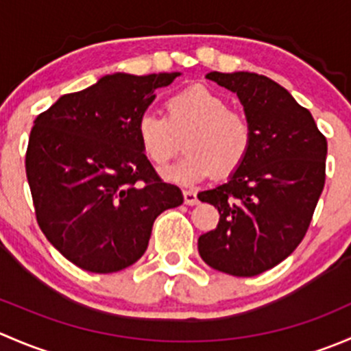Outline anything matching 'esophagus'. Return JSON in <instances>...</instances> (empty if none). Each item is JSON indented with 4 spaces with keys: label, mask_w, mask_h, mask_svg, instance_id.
Wrapping results in <instances>:
<instances>
[{
    "label": "esophagus",
    "mask_w": 351,
    "mask_h": 351,
    "mask_svg": "<svg viewBox=\"0 0 351 351\" xmlns=\"http://www.w3.org/2000/svg\"><path fill=\"white\" fill-rule=\"evenodd\" d=\"M183 200H185L186 205H197L198 204V197L193 190H185V192H183Z\"/></svg>",
    "instance_id": "obj_1"
}]
</instances>
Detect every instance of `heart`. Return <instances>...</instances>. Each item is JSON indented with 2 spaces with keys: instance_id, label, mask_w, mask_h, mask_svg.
Listing matches in <instances>:
<instances>
[{
  "instance_id": "heart-1",
  "label": "heart",
  "mask_w": 351,
  "mask_h": 351,
  "mask_svg": "<svg viewBox=\"0 0 351 351\" xmlns=\"http://www.w3.org/2000/svg\"><path fill=\"white\" fill-rule=\"evenodd\" d=\"M186 154L161 169V176L180 185H193L212 173L229 175L246 159L253 129L243 113L229 110L224 97L205 86H192L173 95L168 117L144 112L137 120V139L154 165H165L178 149V136L188 130Z\"/></svg>"
}]
</instances>
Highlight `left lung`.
<instances>
[{"mask_svg": "<svg viewBox=\"0 0 351 351\" xmlns=\"http://www.w3.org/2000/svg\"><path fill=\"white\" fill-rule=\"evenodd\" d=\"M205 77L238 95L253 143L228 182L198 193L221 215L217 228L198 238V253L214 270L254 277L306 236L324 189L328 143L309 110L270 77L246 71Z\"/></svg>", "mask_w": 351, "mask_h": 351, "instance_id": "8db88e82", "label": "left lung"}]
</instances>
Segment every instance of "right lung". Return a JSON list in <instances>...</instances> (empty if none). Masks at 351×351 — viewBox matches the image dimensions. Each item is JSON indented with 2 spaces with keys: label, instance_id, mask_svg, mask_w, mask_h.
<instances>
[{
  "label": "right lung",
  "instance_id": "right-lung-1",
  "mask_svg": "<svg viewBox=\"0 0 351 351\" xmlns=\"http://www.w3.org/2000/svg\"><path fill=\"white\" fill-rule=\"evenodd\" d=\"M180 74H105L35 119L25 159L35 215L76 267H130L147 250L156 217L183 204L182 190L156 175L136 130L154 91Z\"/></svg>",
  "mask_w": 351,
  "mask_h": 351
}]
</instances>
